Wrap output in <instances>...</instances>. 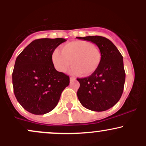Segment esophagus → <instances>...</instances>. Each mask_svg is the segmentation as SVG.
<instances>
[{"label": "esophagus", "instance_id": "34e87169", "mask_svg": "<svg viewBox=\"0 0 146 146\" xmlns=\"http://www.w3.org/2000/svg\"><path fill=\"white\" fill-rule=\"evenodd\" d=\"M75 80H76V78H74V77H71V78H70V82H73V81H75Z\"/></svg>", "mask_w": 146, "mask_h": 146}]
</instances>
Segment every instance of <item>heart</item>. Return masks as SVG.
<instances>
[{
    "instance_id": "obj_1",
    "label": "heart",
    "mask_w": 146,
    "mask_h": 146,
    "mask_svg": "<svg viewBox=\"0 0 146 146\" xmlns=\"http://www.w3.org/2000/svg\"><path fill=\"white\" fill-rule=\"evenodd\" d=\"M51 60L58 71L65 72L71 63L72 73L88 76L98 70L102 55L101 51L89 42L74 40L64 44L61 51L54 50Z\"/></svg>"
}]
</instances>
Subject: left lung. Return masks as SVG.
<instances>
[{"label":"left lung","mask_w":146,"mask_h":146,"mask_svg":"<svg viewBox=\"0 0 146 146\" xmlns=\"http://www.w3.org/2000/svg\"><path fill=\"white\" fill-rule=\"evenodd\" d=\"M77 38L94 43L102 55V62L95 73L77 79L80 84L77 93L78 100L87 109L105 111L116 104L123 93L125 79L123 56L115 45L104 37Z\"/></svg>","instance_id":"8db88e82"}]
</instances>
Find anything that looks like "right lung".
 I'll use <instances>...</instances> for the list:
<instances>
[{
    "instance_id": "obj_1",
    "label": "right lung",
    "mask_w": 146,
    "mask_h": 146,
    "mask_svg": "<svg viewBox=\"0 0 146 146\" xmlns=\"http://www.w3.org/2000/svg\"><path fill=\"white\" fill-rule=\"evenodd\" d=\"M66 40L41 38L31 42L19 54L12 73L14 95L25 110L44 115L55 108L69 77L55 68L51 56Z\"/></svg>"
}]
</instances>
